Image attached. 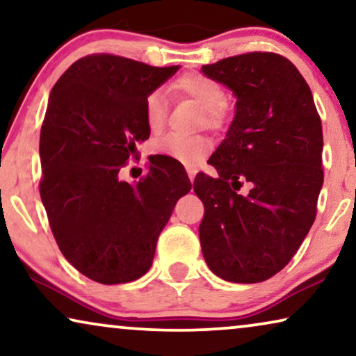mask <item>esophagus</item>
<instances>
[{
  "label": "esophagus",
  "mask_w": 356,
  "mask_h": 356,
  "mask_svg": "<svg viewBox=\"0 0 356 356\" xmlns=\"http://www.w3.org/2000/svg\"><path fill=\"white\" fill-rule=\"evenodd\" d=\"M188 177H189V179H191V183L194 181V177H196V172H194L193 168H188Z\"/></svg>",
  "instance_id": "obj_1"
}]
</instances>
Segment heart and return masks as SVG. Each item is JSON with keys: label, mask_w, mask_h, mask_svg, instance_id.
<instances>
[{"label": "heart", "mask_w": 356, "mask_h": 356, "mask_svg": "<svg viewBox=\"0 0 356 356\" xmlns=\"http://www.w3.org/2000/svg\"><path fill=\"white\" fill-rule=\"evenodd\" d=\"M175 89L204 110V120L209 128H218L225 121V90L217 81L211 77L191 72L184 74L175 82ZM145 123L152 133L162 129L167 118V102L160 92H152L144 105ZM211 150V144L204 138H184L179 134H167L155 139L152 143V152L155 155H165L188 167H196Z\"/></svg>", "instance_id": "1"}]
</instances>
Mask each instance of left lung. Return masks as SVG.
Returning <instances> with one entry per match:
<instances>
[{
	"mask_svg": "<svg viewBox=\"0 0 356 356\" xmlns=\"http://www.w3.org/2000/svg\"><path fill=\"white\" fill-rule=\"evenodd\" d=\"M236 97L235 118L197 173L204 202L199 238L213 274L257 284L289 264L316 218L323 188V126L313 94L286 58L269 51L230 56L201 67ZM252 184L241 195L242 183Z\"/></svg>",
	"mask_w": 356,
	"mask_h": 356,
	"instance_id": "obj_1",
	"label": "left lung"
}]
</instances>
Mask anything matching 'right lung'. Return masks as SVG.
I'll return each instance as SVG.
<instances>
[{
    "mask_svg": "<svg viewBox=\"0 0 356 356\" xmlns=\"http://www.w3.org/2000/svg\"><path fill=\"white\" fill-rule=\"evenodd\" d=\"M178 70L100 53L72 63L51 89L40 197L63 256L99 284H126L150 269L160 232L191 189L165 155L150 160L138 183L118 178L150 136L145 100Z\"/></svg>",
    "mask_w": 356,
    "mask_h": 356,
    "instance_id": "add662e5",
    "label": "right lung"
}]
</instances>
